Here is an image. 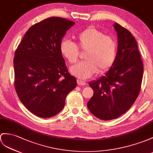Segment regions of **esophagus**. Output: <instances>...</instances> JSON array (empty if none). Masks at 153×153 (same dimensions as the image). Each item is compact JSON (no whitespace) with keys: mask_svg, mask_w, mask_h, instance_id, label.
<instances>
[{"mask_svg":"<svg viewBox=\"0 0 153 153\" xmlns=\"http://www.w3.org/2000/svg\"><path fill=\"white\" fill-rule=\"evenodd\" d=\"M77 84L79 85H85V82L80 80H77Z\"/></svg>","mask_w":153,"mask_h":153,"instance_id":"obj_1","label":"esophagus"}]
</instances>
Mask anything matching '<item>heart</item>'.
<instances>
[{
    "mask_svg": "<svg viewBox=\"0 0 153 153\" xmlns=\"http://www.w3.org/2000/svg\"><path fill=\"white\" fill-rule=\"evenodd\" d=\"M75 43L62 39L59 44L61 54L70 64H74L79 56V50L85 51V61L78 63L70 68L73 75L87 79L98 71L109 70L116 59L117 44L112 37L94 27H88L75 37Z\"/></svg>",
    "mask_w": 153,
    "mask_h": 153,
    "instance_id": "obj_1",
    "label": "heart"
}]
</instances>
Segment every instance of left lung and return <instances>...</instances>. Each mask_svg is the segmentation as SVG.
I'll return each instance as SVG.
<instances>
[{
  "label": "left lung",
  "instance_id": "8db88e82",
  "mask_svg": "<svg viewBox=\"0 0 153 153\" xmlns=\"http://www.w3.org/2000/svg\"><path fill=\"white\" fill-rule=\"evenodd\" d=\"M118 45L116 59L105 76L89 83L94 95L87 106L95 117L111 120L127 111L138 96L143 65L134 37L115 23Z\"/></svg>",
  "mask_w": 153,
  "mask_h": 153
}]
</instances>
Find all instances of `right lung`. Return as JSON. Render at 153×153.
<instances>
[{
    "label": "right lung",
    "mask_w": 153,
    "mask_h": 153,
    "mask_svg": "<svg viewBox=\"0 0 153 153\" xmlns=\"http://www.w3.org/2000/svg\"><path fill=\"white\" fill-rule=\"evenodd\" d=\"M74 22L52 17L33 25L15 53V88L23 105L37 116L53 117L76 86L68 72L59 44Z\"/></svg>",
    "instance_id": "obj_1"
}]
</instances>
